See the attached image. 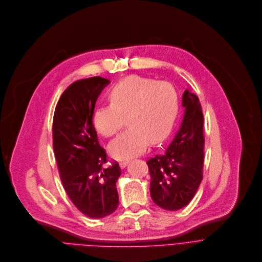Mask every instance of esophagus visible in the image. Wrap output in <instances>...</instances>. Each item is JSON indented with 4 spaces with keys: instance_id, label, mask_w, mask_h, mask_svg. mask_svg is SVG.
Segmentation results:
<instances>
[{
    "instance_id": "obj_1",
    "label": "esophagus",
    "mask_w": 262,
    "mask_h": 262,
    "mask_svg": "<svg viewBox=\"0 0 262 262\" xmlns=\"http://www.w3.org/2000/svg\"><path fill=\"white\" fill-rule=\"evenodd\" d=\"M129 162H130L129 160H125V161H122V162H120V166H121L122 168H124V167H126V166H127V164H128Z\"/></svg>"
}]
</instances>
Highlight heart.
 Returning a JSON list of instances; mask_svg holds the SVG:
<instances>
[{"instance_id":"1","label":"heart","mask_w":262,"mask_h":262,"mask_svg":"<svg viewBox=\"0 0 262 262\" xmlns=\"http://www.w3.org/2000/svg\"><path fill=\"white\" fill-rule=\"evenodd\" d=\"M111 104L96 108L93 123L102 136H113L124 126L128 129L108 146L117 159H127L142 152L150 142H162L174 123L179 98L167 81H154L130 75L118 82L108 93Z\"/></svg>"}]
</instances>
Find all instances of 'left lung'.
I'll list each match as a JSON object with an SVG mask.
<instances>
[{"label": "left lung", "mask_w": 262, "mask_h": 262, "mask_svg": "<svg viewBox=\"0 0 262 262\" xmlns=\"http://www.w3.org/2000/svg\"><path fill=\"white\" fill-rule=\"evenodd\" d=\"M180 130L162 155L146 161L150 196L164 210L178 211L194 197L203 176V114L198 97L186 90Z\"/></svg>", "instance_id": "1"}]
</instances>
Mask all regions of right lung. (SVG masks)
Returning a JSON list of instances; mask_svg holds the SVG:
<instances>
[{
  "mask_svg": "<svg viewBox=\"0 0 262 262\" xmlns=\"http://www.w3.org/2000/svg\"><path fill=\"white\" fill-rule=\"evenodd\" d=\"M111 81L100 76L80 79L62 94L54 115L52 139L66 193L83 215L94 219L113 214L119 205L118 162L104 168L105 149L93 125L96 101Z\"/></svg>",
  "mask_w": 262,
  "mask_h": 262,
  "instance_id": "add662e5",
  "label": "right lung"
}]
</instances>
